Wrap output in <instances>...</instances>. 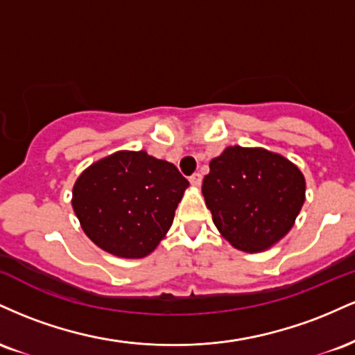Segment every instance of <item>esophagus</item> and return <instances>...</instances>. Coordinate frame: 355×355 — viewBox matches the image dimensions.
Segmentation results:
<instances>
[{"instance_id":"1","label":"esophagus","mask_w":355,"mask_h":355,"mask_svg":"<svg viewBox=\"0 0 355 355\" xmlns=\"http://www.w3.org/2000/svg\"><path fill=\"white\" fill-rule=\"evenodd\" d=\"M189 180H190V183H191V185H193V187H200V185H202V175H200V173H193V175H191V177L189 178Z\"/></svg>"}]
</instances>
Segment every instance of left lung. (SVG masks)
I'll use <instances>...</instances> for the list:
<instances>
[{"instance_id": "left-lung-1", "label": "left lung", "mask_w": 355, "mask_h": 355, "mask_svg": "<svg viewBox=\"0 0 355 355\" xmlns=\"http://www.w3.org/2000/svg\"><path fill=\"white\" fill-rule=\"evenodd\" d=\"M202 193L222 237L255 254L294 227L305 202V178L282 155L235 145L210 162Z\"/></svg>"}]
</instances>
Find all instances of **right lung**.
<instances>
[{
    "mask_svg": "<svg viewBox=\"0 0 355 355\" xmlns=\"http://www.w3.org/2000/svg\"><path fill=\"white\" fill-rule=\"evenodd\" d=\"M189 180L177 166L144 150H121L89 165L73 187L71 205L95 245L121 259H141L173 223Z\"/></svg>",
    "mask_w": 355,
    "mask_h": 355,
    "instance_id": "obj_1",
    "label": "right lung"
}]
</instances>
